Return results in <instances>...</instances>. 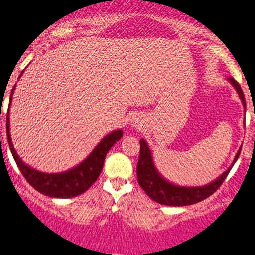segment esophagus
Listing matches in <instances>:
<instances>
[{"label": "esophagus", "instance_id": "obj_1", "mask_svg": "<svg viewBox=\"0 0 255 255\" xmlns=\"http://www.w3.org/2000/svg\"><path fill=\"white\" fill-rule=\"evenodd\" d=\"M130 125L133 126V127H142L143 126V118H142V116H139V114H135V116L132 117V123Z\"/></svg>", "mask_w": 255, "mask_h": 255}]
</instances>
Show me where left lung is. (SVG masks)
Instances as JSON below:
<instances>
[{
	"label": "left lung",
	"mask_w": 255,
	"mask_h": 255,
	"mask_svg": "<svg viewBox=\"0 0 255 255\" xmlns=\"http://www.w3.org/2000/svg\"><path fill=\"white\" fill-rule=\"evenodd\" d=\"M227 80L237 90L243 107H244V113H246V98H244L239 83L235 82V79L233 78H227ZM139 144H141V152H139V160L138 165H137V178H138L139 186L153 201L168 206L192 205V204L200 203L213 195L224 182L228 173L230 172L234 163L239 158L240 151H242V147H240L238 153L235 154L232 165L214 181L209 182L204 186H180V185L172 184L171 181L166 180L158 172L156 165H154L153 156H152V151L148 143L144 139H141Z\"/></svg>",
	"instance_id": "8db88e82"
}]
</instances>
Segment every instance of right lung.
Returning <instances> with one entry per match:
<instances>
[{
    "label": "right lung",
    "mask_w": 255,
    "mask_h": 255,
    "mask_svg": "<svg viewBox=\"0 0 255 255\" xmlns=\"http://www.w3.org/2000/svg\"><path fill=\"white\" fill-rule=\"evenodd\" d=\"M22 73L20 74L18 79L21 78ZM15 88L16 85L13 87L11 95H9V107H11V102H12ZM6 132L7 141H8V146L13 156V160H15L17 167L20 168L23 177L27 180L28 184L35 190H37L40 194H44L50 197H58V199L78 196V195L87 191L97 181L98 176L101 175L108 151L116 144V142L122 138L123 134L122 129L113 130L109 134L104 135L101 142L90 152L89 156H87V158H84L79 165L74 166L73 168L64 171V172L49 173L41 172V171H37L34 167L26 165L17 154L12 144L11 133H9V108L7 111L6 117Z\"/></svg>",
    "instance_id": "1"
}]
</instances>
